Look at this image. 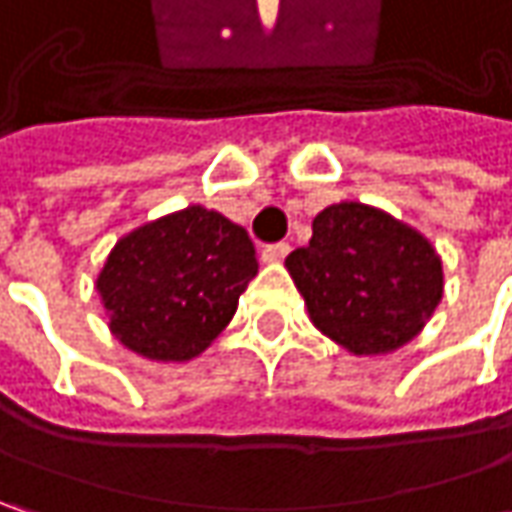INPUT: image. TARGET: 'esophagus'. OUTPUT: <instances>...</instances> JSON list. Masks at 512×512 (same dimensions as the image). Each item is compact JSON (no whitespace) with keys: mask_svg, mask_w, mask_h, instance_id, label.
Returning a JSON list of instances; mask_svg holds the SVG:
<instances>
[{"mask_svg":"<svg viewBox=\"0 0 512 512\" xmlns=\"http://www.w3.org/2000/svg\"><path fill=\"white\" fill-rule=\"evenodd\" d=\"M287 253H290V245H287V242H273V245L262 247V259H265V262H282Z\"/></svg>","mask_w":512,"mask_h":512,"instance_id":"1","label":"esophagus"}]
</instances>
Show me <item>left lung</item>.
Segmentation results:
<instances>
[{"instance_id":"1","label":"left lung","mask_w":512,"mask_h":512,"mask_svg":"<svg viewBox=\"0 0 512 512\" xmlns=\"http://www.w3.org/2000/svg\"><path fill=\"white\" fill-rule=\"evenodd\" d=\"M313 325L356 356L410 342L442 299V262L422 233L359 202L325 207L287 256Z\"/></svg>"}]
</instances>
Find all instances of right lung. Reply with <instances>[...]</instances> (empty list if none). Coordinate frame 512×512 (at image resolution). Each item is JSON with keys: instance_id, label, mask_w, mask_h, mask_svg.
I'll list each match as a JSON object with an SVG mask.
<instances>
[{"instance_id": "obj_1", "label": "right lung", "mask_w": 512, "mask_h": 512, "mask_svg": "<svg viewBox=\"0 0 512 512\" xmlns=\"http://www.w3.org/2000/svg\"><path fill=\"white\" fill-rule=\"evenodd\" d=\"M256 270L245 227L193 205L125 236L96 287L125 347L159 362H187L225 330Z\"/></svg>"}]
</instances>
